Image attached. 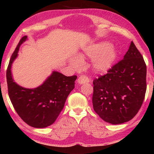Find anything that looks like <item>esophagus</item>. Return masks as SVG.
<instances>
[{
    "instance_id": "1",
    "label": "esophagus",
    "mask_w": 154,
    "mask_h": 154,
    "mask_svg": "<svg viewBox=\"0 0 154 154\" xmlns=\"http://www.w3.org/2000/svg\"><path fill=\"white\" fill-rule=\"evenodd\" d=\"M90 82V79L88 77L85 76V75H82L77 79V83L79 84H83V83H88Z\"/></svg>"
}]
</instances>
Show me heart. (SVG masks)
<instances>
[{"instance_id":"b5f03b06","label":"heart","mask_w":154,"mask_h":154,"mask_svg":"<svg viewBox=\"0 0 154 154\" xmlns=\"http://www.w3.org/2000/svg\"><path fill=\"white\" fill-rule=\"evenodd\" d=\"M85 53L92 58V67L96 72L103 73L111 68L118 57L116 48L107 42L94 44L85 49ZM80 57H74L70 64L74 68H79L82 64Z\"/></svg>"}]
</instances>
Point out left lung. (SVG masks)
Instances as JSON below:
<instances>
[{
    "mask_svg": "<svg viewBox=\"0 0 154 154\" xmlns=\"http://www.w3.org/2000/svg\"><path fill=\"white\" fill-rule=\"evenodd\" d=\"M146 75L144 60L132 41L123 60L109 69L107 74L93 81L94 110L111 124L130 121L144 100Z\"/></svg>",
    "mask_w": 154,
    "mask_h": 154,
    "instance_id": "left-lung-1",
    "label": "left lung"
}]
</instances>
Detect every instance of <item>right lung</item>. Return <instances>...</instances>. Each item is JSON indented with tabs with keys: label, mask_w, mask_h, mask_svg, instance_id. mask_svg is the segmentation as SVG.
<instances>
[{
	"label": "right lung",
	"mask_w": 154,
	"mask_h": 154,
	"mask_svg": "<svg viewBox=\"0 0 154 154\" xmlns=\"http://www.w3.org/2000/svg\"><path fill=\"white\" fill-rule=\"evenodd\" d=\"M26 40L27 36L21 38L10 59L7 70L9 96L23 121L32 127L43 128L56 121L68 96L74 89L77 76L66 77L53 71L42 84L35 88L30 89L18 85L13 79L11 66L18 56L20 45Z\"/></svg>",
	"instance_id": "obj_1"
}]
</instances>
